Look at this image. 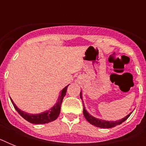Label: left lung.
<instances>
[{
  "instance_id": "obj_1",
  "label": "left lung",
  "mask_w": 146,
  "mask_h": 146,
  "mask_svg": "<svg viewBox=\"0 0 146 146\" xmlns=\"http://www.w3.org/2000/svg\"><path fill=\"white\" fill-rule=\"evenodd\" d=\"M80 98H81V99H82V93L81 92H80ZM82 104H83V102H82ZM131 113H129L128 115L126 116L124 118H123L121 120H116V121H106V120H103L102 119L94 117L93 116L90 115L89 112H87L86 110L85 109L84 104H83V114H84V117H86L87 121L90 123L91 124L94 125V126H96L97 127H100V128H112V127H116L117 125L121 124L123 122H124L125 120L129 117Z\"/></svg>"
}]
</instances>
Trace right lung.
<instances>
[{"label": "right lung", "instance_id": "right-lung-1", "mask_svg": "<svg viewBox=\"0 0 146 146\" xmlns=\"http://www.w3.org/2000/svg\"><path fill=\"white\" fill-rule=\"evenodd\" d=\"M68 86L65 87V88L60 92L59 98L57 100V103H56L55 105H54V106H53L50 110H48V111H44L43 113H38V114H29V113H26V112L21 111L20 109H19L17 108V105L14 104V102H13V100L11 99V98H10V100H11V102H12V104H13V107H14V108L16 109V111H17V112L20 114V116L23 117L25 120H26L29 123H35V124L48 123H50L51 122V121H54V120H55L57 117H58V116H59L60 114V112L61 103L62 102H63V99H64V96H66V89H67Z\"/></svg>", "mask_w": 146, "mask_h": 146}]
</instances>
